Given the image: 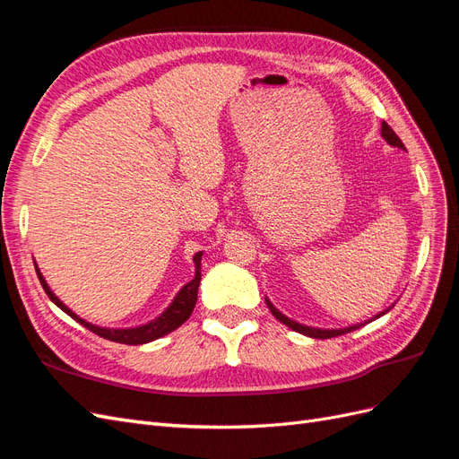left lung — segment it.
Returning a JSON list of instances; mask_svg holds the SVG:
<instances>
[{"label":"left lung","instance_id":"left-lung-1","mask_svg":"<svg viewBox=\"0 0 459 459\" xmlns=\"http://www.w3.org/2000/svg\"><path fill=\"white\" fill-rule=\"evenodd\" d=\"M381 135H383V140L388 143V145H393V147H400V149H406L404 147V143L400 142V137L394 134V130L388 126L386 122H383L381 124ZM266 304H268V308H270V312L275 316V319H280L281 324H285L289 329H293V331H297V333H302V335H307V337H312V339H331V337H339V335H344V333H351V331H354V329H359L362 325H366V324H369L371 319H368L366 324H356V325H349V327H342V329H319V327H308V325H302V324H299V322H293V319L290 317H287L285 314H281L280 310H277L273 304L266 299ZM394 307V304H393ZM393 307H388L386 310H383V312H379L377 316H375L373 319H377V317H381V316H385L388 310H391Z\"/></svg>","mask_w":459,"mask_h":459}]
</instances>
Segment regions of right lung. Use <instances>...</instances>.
<instances>
[{
    "instance_id": "right-lung-1",
    "label": "right lung",
    "mask_w": 459,
    "mask_h": 459,
    "mask_svg": "<svg viewBox=\"0 0 459 459\" xmlns=\"http://www.w3.org/2000/svg\"><path fill=\"white\" fill-rule=\"evenodd\" d=\"M201 258H203L201 251L195 256H193V262H195V277H193L189 283H186L182 289L178 290V295L170 302V307L166 308L159 317L151 319L149 324H143V325L118 327V329L93 325V324L86 322V319H82L80 316H76L71 308L66 307V304H63V300H59V297H55V293L49 289L48 281L44 280V275H41L39 268L36 266V262H34V266H36V273L39 277V283H41V287H44V290L48 293V297L51 299V302L57 304V307L65 314H68L73 319H76L78 324H82L86 329L93 331L95 335H100L107 341H115V342H122V344H145V342L157 341L164 335H169V333L178 329L191 316L193 308H195L197 290H199V283H201Z\"/></svg>"
}]
</instances>
